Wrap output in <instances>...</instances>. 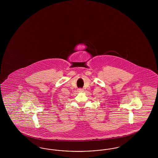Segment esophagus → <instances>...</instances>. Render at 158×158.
Listing matches in <instances>:
<instances>
[{
    "instance_id": "esophagus-1",
    "label": "esophagus",
    "mask_w": 158,
    "mask_h": 158,
    "mask_svg": "<svg viewBox=\"0 0 158 158\" xmlns=\"http://www.w3.org/2000/svg\"><path fill=\"white\" fill-rule=\"evenodd\" d=\"M77 90H78V92H83V91L84 90L83 89H82V88H79V89H78Z\"/></svg>"
}]
</instances>
